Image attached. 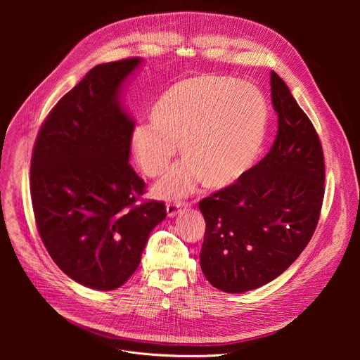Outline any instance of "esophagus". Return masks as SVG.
<instances>
[{
    "mask_svg": "<svg viewBox=\"0 0 360 360\" xmlns=\"http://www.w3.org/2000/svg\"><path fill=\"white\" fill-rule=\"evenodd\" d=\"M185 207L184 202H168L167 203V214L169 218L175 217L176 214L181 212V210Z\"/></svg>",
    "mask_w": 360,
    "mask_h": 360,
    "instance_id": "esophagus-1",
    "label": "esophagus"
}]
</instances>
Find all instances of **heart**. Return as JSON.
I'll use <instances>...</instances> for the list:
<instances>
[{"mask_svg": "<svg viewBox=\"0 0 360 360\" xmlns=\"http://www.w3.org/2000/svg\"><path fill=\"white\" fill-rule=\"evenodd\" d=\"M150 118L152 124L134 128L132 152L148 176H158L179 145L185 160L153 188L168 198L192 192L200 179L207 186H224L245 174L264 145L268 105L249 82L205 75L174 85Z\"/></svg>", "mask_w": 360, "mask_h": 360, "instance_id": "obj_1", "label": "heart"}]
</instances>
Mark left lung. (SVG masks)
<instances>
[{
    "label": "left lung",
    "instance_id": "left-lung-1",
    "mask_svg": "<svg viewBox=\"0 0 360 360\" xmlns=\"http://www.w3.org/2000/svg\"><path fill=\"white\" fill-rule=\"evenodd\" d=\"M278 135L266 157L238 182L199 202L205 229L200 269L228 293L261 288L309 243L325 193L319 136L285 81L271 71Z\"/></svg>",
    "mask_w": 360,
    "mask_h": 360
}]
</instances>
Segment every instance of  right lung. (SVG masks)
I'll return each instance as SVG.
<instances>
[{"label": "right lung", "instance_id": "1", "mask_svg": "<svg viewBox=\"0 0 360 360\" xmlns=\"http://www.w3.org/2000/svg\"><path fill=\"white\" fill-rule=\"evenodd\" d=\"M128 58L94 67L44 121L31 160L38 233L72 281L114 290L136 271L165 203L135 205L143 181L128 164L135 122L121 94L141 65Z\"/></svg>", "mask_w": 360, "mask_h": 360}]
</instances>
